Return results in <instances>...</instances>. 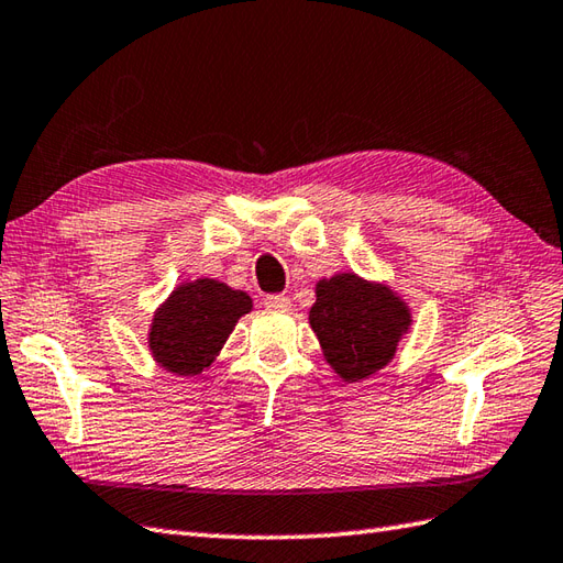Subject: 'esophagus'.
Masks as SVG:
<instances>
[{
    "instance_id": "esophagus-1",
    "label": "esophagus",
    "mask_w": 563,
    "mask_h": 563,
    "mask_svg": "<svg viewBox=\"0 0 563 563\" xmlns=\"http://www.w3.org/2000/svg\"><path fill=\"white\" fill-rule=\"evenodd\" d=\"M263 307L273 309V312H290L292 302H290V297H285V295H268L266 300H263Z\"/></svg>"
}]
</instances>
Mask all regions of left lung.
Wrapping results in <instances>:
<instances>
[{
	"label": "left lung",
	"mask_w": 563,
	"mask_h": 563,
	"mask_svg": "<svg viewBox=\"0 0 563 563\" xmlns=\"http://www.w3.org/2000/svg\"><path fill=\"white\" fill-rule=\"evenodd\" d=\"M314 292L309 327L333 373L343 382H361L391 363L413 319L389 285L336 273L321 278Z\"/></svg>",
	"instance_id": "left-lung-1"
}]
</instances>
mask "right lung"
Returning <instances> with one entry per match:
<instances>
[{
    "label": "right lung",
    "mask_w": 563,
    "mask_h": 563,
    "mask_svg": "<svg viewBox=\"0 0 563 563\" xmlns=\"http://www.w3.org/2000/svg\"><path fill=\"white\" fill-rule=\"evenodd\" d=\"M251 297L214 278L176 285L152 314L147 345L166 373L196 377L212 365L236 321L251 312Z\"/></svg>",
    "instance_id": "obj_1"
}]
</instances>
